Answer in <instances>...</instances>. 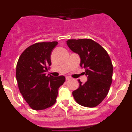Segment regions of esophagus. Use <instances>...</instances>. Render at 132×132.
Returning a JSON list of instances; mask_svg holds the SVG:
<instances>
[{
  "label": "esophagus",
  "mask_w": 132,
  "mask_h": 132,
  "mask_svg": "<svg viewBox=\"0 0 132 132\" xmlns=\"http://www.w3.org/2000/svg\"><path fill=\"white\" fill-rule=\"evenodd\" d=\"M65 78H66V80H71V78L69 77H68V76H67Z\"/></svg>",
  "instance_id": "esophagus-1"
}]
</instances>
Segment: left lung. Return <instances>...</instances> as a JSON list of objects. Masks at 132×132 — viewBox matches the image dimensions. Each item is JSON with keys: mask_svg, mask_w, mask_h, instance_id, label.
<instances>
[{"mask_svg": "<svg viewBox=\"0 0 132 132\" xmlns=\"http://www.w3.org/2000/svg\"><path fill=\"white\" fill-rule=\"evenodd\" d=\"M67 44L79 55L80 66L85 69L87 80L72 93L80 105L93 108L98 106L108 94L112 81L113 66L108 53L91 39H69Z\"/></svg>", "mask_w": 132, "mask_h": 132, "instance_id": "obj_1", "label": "left lung"}]
</instances>
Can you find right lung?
<instances>
[{
    "label": "right lung",
    "instance_id": "right-lung-1",
    "mask_svg": "<svg viewBox=\"0 0 132 132\" xmlns=\"http://www.w3.org/2000/svg\"><path fill=\"white\" fill-rule=\"evenodd\" d=\"M58 42L36 43L29 46L20 56L16 77L20 92L35 110H44L55 103L58 89L65 81V77L46 75L52 65L51 54Z\"/></svg>",
    "mask_w": 132,
    "mask_h": 132
}]
</instances>
